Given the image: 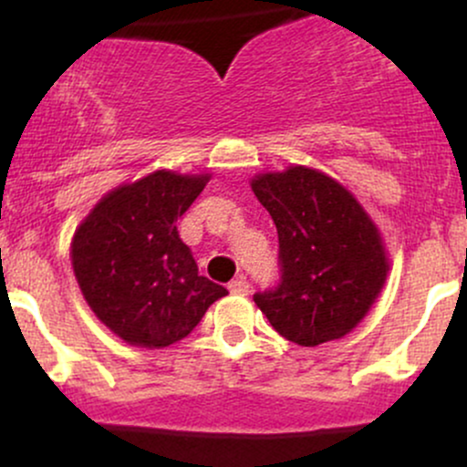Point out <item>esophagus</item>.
<instances>
[{"label": "esophagus", "instance_id": "esophagus-1", "mask_svg": "<svg viewBox=\"0 0 467 467\" xmlns=\"http://www.w3.org/2000/svg\"><path fill=\"white\" fill-rule=\"evenodd\" d=\"M228 289H230V292H233V294H239V296H245V294L250 292V283L245 281L244 276H239V278H234L233 283H230Z\"/></svg>", "mask_w": 467, "mask_h": 467}]
</instances>
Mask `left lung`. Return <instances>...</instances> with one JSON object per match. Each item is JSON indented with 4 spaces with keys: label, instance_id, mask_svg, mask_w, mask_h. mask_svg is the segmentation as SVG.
<instances>
[{
    "label": "left lung",
    "instance_id": "left-lung-1",
    "mask_svg": "<svg viewBox=\"0 0 467 467\" xmlns=\"http://www.w3.org/2000/svg\"><path fill=\"white\" fill-rule=\"evenodd\" d=\"M250 186L275 219L281 259V283L254 294L256 307L301 347L347 336L387 283L379 228L347 186L318 169L267 171Z\"/></svg>",
    "mask_w": 467,
    "mask_h": 467
}]
</instances>
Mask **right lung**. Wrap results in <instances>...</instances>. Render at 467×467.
<instances>
[{
  "label": "right lung",
  "mask_w": 467,
  "mask_h": 467,
  "mask_svg": "<svg viewBox=\"0 0 467 467\" xmlns=\"http://www.w3.org/2000/svg\"><path fill=\"white\" fill-rule=\"evenodd\" d=\"M208 180L211 173L153 171L100 197L74 230L69 259L83 298L127 345H173L228 294L200 276L178 234V219Z\"/></svg>",
  "instance_id": "1"
}]
</instances>
